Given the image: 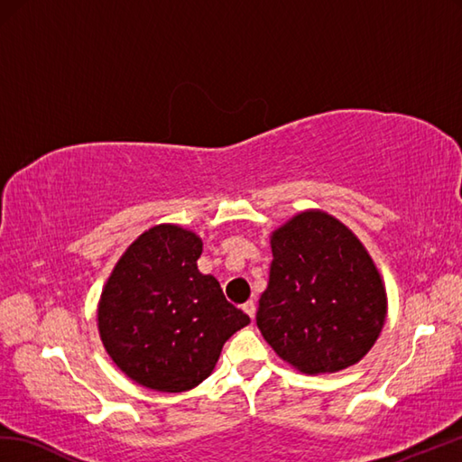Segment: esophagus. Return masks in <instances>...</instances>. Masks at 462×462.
<instances>
[{"instance_id":"1","label":"esophagus","mask_w":462,"mask_h":462,"mask_svg":"<svg viewBox=\"0 0 462 462\" xmlns=\"http://www.w3.org/2000/svg\"><path fill=\"white\" fill-rule=\"evenodd\" d=\"M242 310H244V313L248 315V317L254 320V317H255V303H254V301L244 303V305H242Z\"/></svg>"}]
</instances>
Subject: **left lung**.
Masks as SVG:
<instances>
[{"mask_svg":"<svg viewBox=\"0 0 462 462\" xmlns=\"http://www.w3.org/2000/svg\"><path fill=\"white\" fill-rule=\"evenodd\" d=\"M270 245V282L255 315L267 345L309 376L360 362L388 317V293L366 245L319 208L283 222Z\"/></svg>","mask_w":462,"mask_h":462,"instance_id":"1","label":"left lung"}]
</instances>
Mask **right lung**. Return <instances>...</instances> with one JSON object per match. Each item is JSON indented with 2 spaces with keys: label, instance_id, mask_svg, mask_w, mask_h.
Listing matches in <instances>:
<instances>
[{
  "label": "right lung",
  "instance_id": "right-lung-1",
  "mask_svg": "<svg viewBox=\"0 0 462 462\" xmlns=\"http://www.w3.org/2000/svg\"><path fill=\"white\" fill-rule=\"evenodd\" d=\"M200 236L157 224L127 245L104 283L98 332L106 352L143 388L179 393L207 380L224 342L250 323L217 277L199 272Z\"/></svg>",
  "mask_w": 462,
  "mask_h": 462
}]
</instances>
